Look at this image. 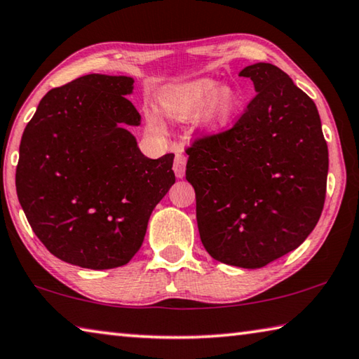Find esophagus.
I'll return each mask as SVG.
<instances>
[{
	"label": "esophagus",
	"instance_id": "1",
	"mask_svg": "<svg viewBox=\"0 0 359 359\" xmlns=\"http://www.w3.org/2000/svg\"><path fill=\"white\" fill-rule=\"evenodd\" d=\"M185 166H187V157H185V155H182V154L175 155L172 169H174V172H175V175H177L179 179L185 177Z\"/></svg>",
	"mask_w": 359,
	"mask_h": 359
}]
</instances>
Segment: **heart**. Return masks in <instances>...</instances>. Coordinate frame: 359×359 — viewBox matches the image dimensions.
<instances>
[{
	"mask_svg": "<svg viewBox=\"0 0 359 359\" xmlns=\"http://www.w3.org/2000/svg\"><path fill=\"white\" fill-rule=\"evenodd\" d=\"M205 106L208 108L204 119L208 126L223 127L237 114L240 99L236 90L231 88H218V83L213 80H198L175 88L169 90L163 99V111L175 119H187L198 114ZM149 126L157 133L163 130L157 117H151Z\"/></svg>",
	"mask_w": 359,
	"mask_h": 359,
	"instance_id": "obj_1",
	"label": "heart"
}]
</instances>
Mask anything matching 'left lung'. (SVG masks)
I'll return each mask as SVG.
<instances>
[{"label":"left lung","instance_id":"obj_1","mask_svg":"<svg viewBox=\"0 0 359 359\" xmlns=\"http://www.w3.org/2000/svg\"><path fill=\"white\" fill-rule=\"evenodd\" d=\"M256 97L233 127L194 140L187 180L201 242L213 259L260 269L295 250L320 218L328 146L316 103L269 62L238 74Z\"/></svg>","mask_w":359,"mask_h":359}]
</instances>
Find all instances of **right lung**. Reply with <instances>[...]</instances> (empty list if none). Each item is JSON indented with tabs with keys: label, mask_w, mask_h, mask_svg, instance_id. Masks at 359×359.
Masks as SVG:
<instances>
[{
	"label": "right lung",
	"mask_w": 359,
	"mask_h": 359,
	"mask_svg": "<svg viewBox=\"0 0 359 359\" xmlns=\"http://www.w3.org/2000/svg\"><path fill=\"white\" fill-rule=\"evenodd\" d=\"M133 78L90 74L43 95L26 126L17 196L45 248L64 262L107 270L130 262L155 205L175 182L174 154L142 155L123 95Z\"/></svg>",
	"instance_id": "right-lung-1"
}]
</instances>
